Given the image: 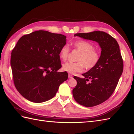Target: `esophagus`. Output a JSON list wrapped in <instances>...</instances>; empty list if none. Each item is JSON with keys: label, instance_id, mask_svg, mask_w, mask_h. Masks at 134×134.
<instances>
[{"label": "esophagus", "instance_id": "obj_1", "mask_svg": "<svg viewBox=\"0 0 134 134\" xmlns=\"http://www.w3.org/2000/svg\"><path fill=\"white\" fill-rule=\"evenodd\" d=\"M72 78V75H71V74H69L68 75V78L69 79H71Z\"/></svg>", "mask_w": 134, "mask_h": 134}]
</instances>
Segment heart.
Returning a JSON list of instances; mask_svg holds the SVG:
<instances>
[{"instance_id": "obj_1", "label": "heart", "mask_w": 134, "mask_h": 134, "mask_svg": "<svg viewBox=\"0 0 134 134\" xmlns=\"http://www.w3.org/2000/svg\"><path fill=\"white\" fill-rule=\"evenodd\" d=\"M73 46L80 54L76 59V63H66L63 65V70L70 74L82 71L84 68L87 70L92 69L98 64L100 60V54L95 50L94 47L89 41L79 40L73 43ZM69 47L67 45L63 46L60 50L59 56L63 61L67 60L69 55Z\"/></svg>"}]
</instances>
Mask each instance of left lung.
Returning a JSON list of instances; mask_svg holds the SVG:
<instances>
[{
  "label": "left lung",
  "instance_id": "left-lung-1",
  "mask_svg": "<svg viewBox=\"0 0 134 134\" xmlns=\"http://www.w3.org/2000/svg\"><path fill=\"white\" fill-rule=\"evenodd\" d=\"M76 36L96 41L101 48L98 64L83 74L84 78L74 76L77 81L72 90L74 98L82 106L93 107L104 102L112 94L122 73L123 60L118 43L106 32L93 31ZM90 79L91 82L88 83Z\"/></svg>",
  "mask_w": 134,
  "mask_h": 134
}]
</instances>
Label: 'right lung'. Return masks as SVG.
Here are the masks:
<instances>
[{
    "label": "right lung",
    "mask_w": 134,
    "mask_h": 134,
    "mask_svg": "<svg viewBox=\"0 0 134 134\" xmlns=\"http://www.w3.org/2000/svg\"><path fill=\"white\" fill-rule=\"evenodd\" d=\"M66 36L40 30L23 36L11 53L10 65L15 87L24 98L35 103L49 100L68 79L62 68L60 50Z\"/></svg>",
    "instance_id": "1"
}]
</instances>
